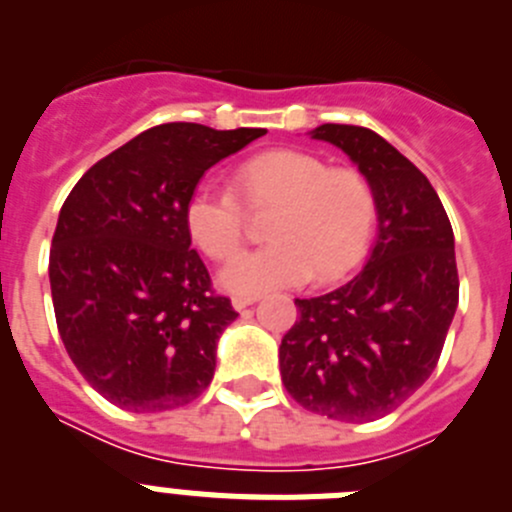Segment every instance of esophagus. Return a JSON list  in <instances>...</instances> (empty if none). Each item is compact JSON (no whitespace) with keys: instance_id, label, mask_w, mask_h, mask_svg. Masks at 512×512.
Instances as JSON below:
<instances>
[{"instance_id":"obj_1","label":"esophagus","mask_w":512,"mask_h":512,"mask_svg":"<svg viewBox=\"0 0 512 512\" xmlns=\"http://www.w3.org/2000/svg\"><path fill=\"white\" fill-rule=\"evenodd\" d=\"M259 300V297H248V295H235L233 297V307L235 310H246L248 305H253V302Z\"/></svg>"}]
</instances>
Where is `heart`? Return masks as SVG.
Here are the masks:
<instances>
[{
  "instance_id": "obj_1",
  "label": "heart",
  "mask_w": 512,
  "mask_h": 512,
  "mask_svg": "<svg viewBox=\"0 0 512 512\" xmlns=\"http://www.w3.org/2000/svg\"><path fill=\"white\" fill-rule=\"evenodd\" d=\"M235 192L251 212H271V243L235 256L220 284L235 295L259 297L271 289L346 277L364 259L377 225V194L361 171L330 169L323 158L277 148L248 158L235 171ZM235 194L200 184L184 207L192 241L212 261H228L246 235V212Z\"/></svg>"
}]
</instances>
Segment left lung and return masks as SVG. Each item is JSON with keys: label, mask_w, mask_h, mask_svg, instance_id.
Instances as JSON below:
<instances>
[{"label": "left lung", "mask_w": 512, "mask_h": 512, "mask_svg": "<svg viewBox=\"0 0 512 512\" xmlns=\"http://www.w3.org/2000/svg\"><path fill=\"white\" fill-rule=\"evenodd\" d=\"M312 138L341 148L377 194V243L343 287L295 300L279 346L282 382L310 413L384 418L431 377L459 305L454 230L423 171L382 135L325 122Z\"/></svg>", "instance_id": "1"}]
</instances>
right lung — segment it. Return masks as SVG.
I'll use <instances>...</instances> for the list:
<instances>
[{"instance_id":"obj_1","label":"right lung","mask_w":512,"mask_h":512,"mask_svg":"<svg viewBox=\"0 0 512 512\" xmlns=\"http://www.w3.org/2000/svg\"><path fill=\"white\" fill-rule=\"evenodd\" d=\"M264 133L156 125L97 161L63 202L48 264L58 333L117 408L161 413L210 387L217 338L238 312L215 295L184 207L210 166Z\"/></svg>"}]
</instances>
